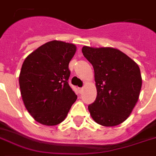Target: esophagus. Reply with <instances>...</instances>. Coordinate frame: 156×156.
<instances>
[{"instance_id": "34e87169", "label": "esophagus", "mask_w": 156, "mask_h": 156, "mask_svg": "<svg viewBox=\"0 0 156 156\" xmlns=\"http://www.w3.org/2000/svg\"><path fill=\"white\" fill-rule=\"evenodd\" d=\"M83 90H84V88H83V87H81V88H79V91H80V93H82Z\"/></svg>"}]
</instances>
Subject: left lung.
<instances>
[{
    "label": "left lung",
    "mask_w": 156,
    "mask_h": 156,
    "mask_svg": "<svg viewBox=\"0 0 156 156\" xmlns=\"http://www.w3.org/2000/svg\"><path fill=\"white\" fill-rule=\"evenodd\" d=\"M92 64L97 89L95 101L88 106L94 121L104 127L127 120L139 99L142 85L140 68L122 51L113 48H82Z\"/></svg>",
    "instance_id": "obj_1"
}]
</instances>
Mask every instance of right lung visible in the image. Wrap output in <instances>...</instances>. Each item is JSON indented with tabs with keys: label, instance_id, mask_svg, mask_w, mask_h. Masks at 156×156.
Instances as JSON below:
<instances>
[{
	"label": "right lung",
	"instance_id": "right-lung-1",
	"mask_svg": "<svg viewBox=\"0 0 156 156\" xmlns=\"http://www.w3.org/2000/svg\"><path fill=\"white\" fill-rule=\"evenodd\" d=\"M73 43L53 40L31 52L23 62L19 83L24 105L35 121L55 126L66 118L77 99L68 84Z\"/></svg>",
	"mask_w": 156,
	"mask_h": 156
}]
</instances>
